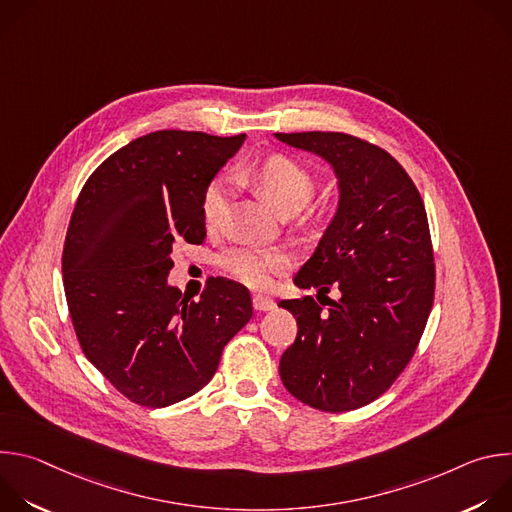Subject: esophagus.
I'll list each match as a JSON object with an SVG mask.
<instances>
[{
    "instance_id": "34e87169",
    "label": "esophagus",
    "mask_w": 512,
    "mask_h": 512,
    "mask_svg": "<svg viewBox=\"0 0 512 512\" xmlns=\"http://www.w3.org/2000/svg\"><path fill=\"white\" fill-rule=\"evenodd\" d=\"M253 308L257 312H267V310H273L275 308V300L267 298V296H253Z\"/></svg>"
}]
</instances>
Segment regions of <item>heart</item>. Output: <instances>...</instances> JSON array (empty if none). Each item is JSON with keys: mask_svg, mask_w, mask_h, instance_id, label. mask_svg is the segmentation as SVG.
Returning a JSON list of instances; mask_svg holds the SVG:
<instances>
[{"mask_svg": "<svg viewBox=\"0 0 512 512\" xmlns=\"http://www.w3.org/2000/svg\"><path fill=\"white\" fill-rule=\"evenodd\" d=\"M253 182L269 198L279 214L302 210L316 192V174L300 160L287 154H271L251 168ZM229 180L214 178L202 192L200 212L206 229H218L225 221ZM221 267L231 279L253 287L267 289L275 275L289 267V257L279 249H261L255 245H237L218 255Z\"/></svg>", "mask_w": 512, "mask_h": 512, "instance_id": "b5f03b06", "label": "heart"}]
</instances>
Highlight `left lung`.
<instances>
[{
  "label": "left lung",
  "instance_id": "obj_1",
  "mask_svg": "<svg viewBox=\"0 0 512 512\" xmlns=\"http://www.w3.org/2000/svg\"><path fill=\"white\" fill-rule=\"evenodd\" d=\"M326 158L340 180V206L294 283L334 284L324 311L312 296L281 300L298 334L279 360L285 389L302 403L344 413L373 403L405 371L423 336L435 263L427 212L405 168L379 145L342 131L275 133Z\"/></svg>",
  "mask_w": 512,
  "mask_h": 512
}]
</instances>
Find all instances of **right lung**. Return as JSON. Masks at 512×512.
Listing matches in <instances>:
<instances>
[{
  "instance_id": "obj_1",
  "label": "right lung",
  "mask_w": 512,
  "mask_h": 512,
  "mask_svg": "<svg viewBox=\"0 0 512 512\" xmlns=\"http://www.w3.org/2000/svg\"><path fill=\"white\" fill-rule=\"evenodd\" d=\"M243 141L178 129L137 137L89 176L70 214L62 281L77 340L141 407L200 391L253 316L237 281L210 277L198 302L166 281L172 249L204 243L202 192Z\"/></svg>"
}]
</instances>
